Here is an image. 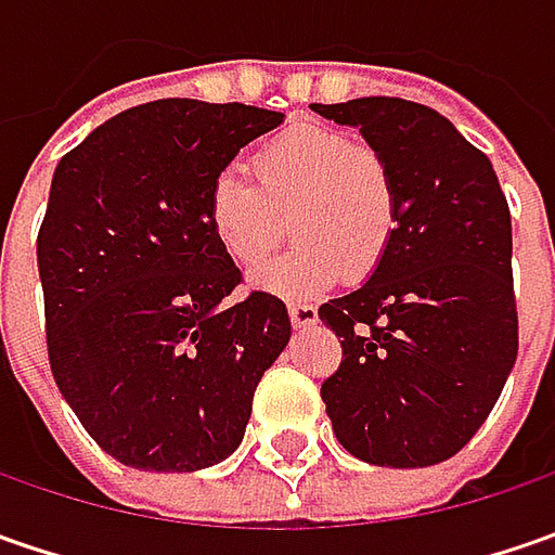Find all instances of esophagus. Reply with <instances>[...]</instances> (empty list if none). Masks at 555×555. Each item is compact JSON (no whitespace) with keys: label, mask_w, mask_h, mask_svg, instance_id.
Instances as JSON below:
<instances>
[{"label":"esophagus","mask_w":555,"mask_h":555,"mask_svg":"<svg viewBox=\"0 0 555 555\" xmlns=\"http://www.w3.org/2000/svg\"><path fill=\"white\" fill-rule=\"evenodd\" d=\"M289 321H293V327H311L318 321V309L311 302H293L289 306Z\"/></svg>","instance_id":"34e87169"}]
</instances>
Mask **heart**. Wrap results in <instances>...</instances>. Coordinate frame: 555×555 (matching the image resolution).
<instances>
[{
    "label": "heart",
    "mask_w": 555,
    "mask_h": 555,
    "mask_svg": "<svg viewBox=\"0 0 555 555\" xmlns=\"http://www.w3.org/2000/svg\"><path fill=\"white\" fill-rule=\"evenodd\" d=\"M249 181L219 176L206 197L216 244L237 268H259L289 234L296 244L256 274L278 296H311L383 266L398 231V184L389 160L327 126H299L246 160Z\"/></svg>",
    "instance_id": "obj_1"
}]
</instances>
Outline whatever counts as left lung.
I'll return each mask as SVG.
<instances>
[{"mask_svg":"<svg viewBox=\"0 0 555 555\" xmlns=\"http://www.w3.org/2000/svg\"><path fill=\"white\" fill-rule=\"evenodd\" d=\"M311 111L361 126L401 209L371 281L318 309L343 346L321 386L333 436L373 466H436L479 433L516 364L509 203L491 160L426 104L373 95Z\"/></svg>","mask_w":555,"mask_h":555,"instance_id":"left-lung-1","label":"left lung"}]
</instances>
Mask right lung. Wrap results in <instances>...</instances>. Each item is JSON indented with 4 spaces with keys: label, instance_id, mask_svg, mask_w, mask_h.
Listing matches in <instances>:
<instances>
[{
    "label": "right lung",
    "instance_id": "1",
    "mask_svg": "<svg viewBox=\"0 0 555 555\" xmlns=\"http://www.w3.org/2000/svg\"><path fill=\"white\" fill-rule=\"evenodd\" d=\"M284 114L160 98L101 122L52 179L36 259L54 383L119 463L194 473L244 438L289 339L287 306L244 299L206 219L222 169Z\"/></svg>",
    "mask_w": 555,
    "mask_h": 555
}]
</instances>
